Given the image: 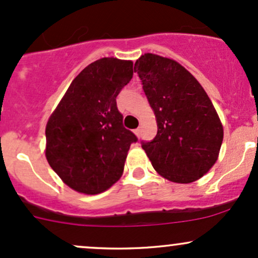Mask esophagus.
<instances>
[{
  "label": "esophagus",
  "instance_id": "1",
  "mask_svg": "<svg viewBox=\"0 0 258 258\" xmlns=\"http://www.w3.org/2000/svg\"><path fill=\"white\" fill-rule=\"evenodd\" d=\"M142 131H141V128H137V130H135V133H136V136H137V137H141V133Z\"/></svg>",
  "mask_w": 258,
  "mask_h": 258
}]
</instances>
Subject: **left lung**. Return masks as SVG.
I'll use <instances>...</instances> for the list:
<instances>
[{
  "label": "left lung",
  "instance_id": "1",
  "mask_svg": "<svg viewBox=\"0 0 258 258\" xmlns=\"http://www.w3.org/2000/svg\"><path fill=\"white\" fill-rule=\"evenodd\" d=\"M158 123L150 142L142 141L156 172L176 183L201 178L217 161L223 127L211 99L185 68L146 53L136 61Z\"/></svg>",
  "mask_w": 258,
  "mask_h": 258
}]
</instances>
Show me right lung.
Listing matches in <instances>:
<instances>
[{"label": "right lung", "instance_id": "add662e5", "mask_svg": "<svg viewBox=\"0 0 258 258\" xmlns=\"http://www.w3.org/2000/svg\"><path fill=\"white\" fill-rule=\"evenodd\" d=\"M133 76L131 60L102 58L74 79L46 126V158L74 190L98 194L120 179L138 138L123 127L116 97Z\"/></svg>", "mask_w": 258, "mask_h": 258}]
</instances>
